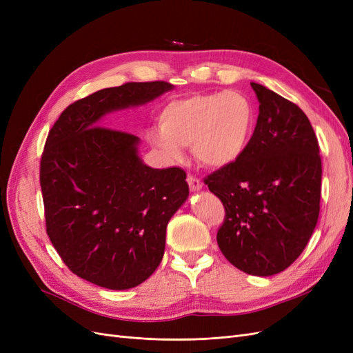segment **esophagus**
Instances as JSON below:
<instances>
[{
	"mask_svg": "<svg viewBox=\"0 0 353 353\" xmlns=\"http://www.w3.org/2000/svg\"><path fill=\"white\" fill-rule=\"evenodd\" d=\"M187 183L190 185V190H193V191H199L201 188V181L191 174L187 175Z\"/></svg>",
	"mask_w": 353,
	"mask_h": 353,
	"instance_id": "34e87169",
	"label": "esophagus"
}]
</instances>
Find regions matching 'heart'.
<instances>
[{
	"label": "heart",
	"instance_id": "obj_1",
	"mask_svg": "<svg viewBox=\"0 0 353 353\" xmlns=\"http://www.w3.org/2000/svg\"><path fill=\"white\" fill-rule=\"evenodd\" d=\"M254 122L253 104L241 92L193 94L163 105L150 140L170 159H179L183 145H191L200 163L223 168L243 156Z\"/></svg>",
	"mask_w": 353,
	"mask_h": 353
}]
</instances>
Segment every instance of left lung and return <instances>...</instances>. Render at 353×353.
<instances>
[{
  "label": "left lung",
  "instance_id": "obj_1",
  "mask_svg": "<svg viewBox=\"0 0 353 353\" xmlns=\"http://www.w3.org/2000/svg\"><path fill=\"white\" fill-rule=\"evenodd\" d=\"M259 116L236 162L205 178L225 208L216 241L245 274L268 276L288 268L311 239L321 199V156L303 110L252 82Z\"/></svg>",
  "mask_w": 353,
  "mask_h": 353
}]
</instances>
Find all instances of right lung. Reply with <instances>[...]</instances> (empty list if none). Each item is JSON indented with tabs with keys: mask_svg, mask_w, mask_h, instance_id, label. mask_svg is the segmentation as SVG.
<instances>
[{
	"mask_svg": "<svg viewBox=\"0 0 353 353\" xmlns=\"http://www.w3.org/2000/svg\"><path fill=\"white\" fill-rule=\"evenodd\" d=\"M172 88L153 81L100 90L68 105L48 132L39 165L47 234L68 268L92 284L126 290L162 262L168 222L188 197L187 174L148 168L138 137L99 121Z\"/></svg>",
	"mask_w": 353,
	"mask_h": 353,
	"instance_id": "right-lung-1",
	"label": "right lung"
}]
</instances>
